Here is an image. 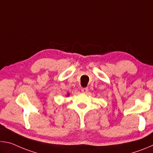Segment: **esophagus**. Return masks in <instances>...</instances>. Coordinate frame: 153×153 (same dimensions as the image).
<instances>
[{
    "label": "esophagus",
    "instance_id": "esophagus-1",
    "mask_svg": "<svg viewBox=\"0 0 153 153\" xmlns=\"http://www.w3.org/2000/svg\"><path fill=\"white\" fill-rule=\"evenodd\" d=\"M81 91H82V92L86 94V93L88 92V88H83L81 89Z\"/></svg>",
    "mask_w": 153,
    "mask_h": 153
}]
</instances>
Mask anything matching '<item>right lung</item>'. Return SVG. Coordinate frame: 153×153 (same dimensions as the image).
<instances>
[{"mask_svg": "<svg viewBox=\"0 0 153 153\" xmlns=\"http://www.w3.org/2000/svg\"><path fill=\"white\" fill-rule=\"evenodd\" d=\"M66 97H69V93H67V95H66Z\"/></svg>", "mask_w": 153, "mask_h": 153, "instance_id": "obj_1", "label": "right lung"}]
</instances>
